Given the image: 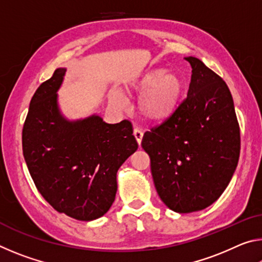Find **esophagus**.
I'll list each match as a JSON object with an SVG mask.
<instances>
[{"instance_id":"34e87169","label":"esophagus","mask_w":262,"mask_h":262,"mask_svg":"<svg viewBox=\"0 0 262 262\" xmlns=\"http://www.w3.org/2000/svg\"><path fill=\"white\" fill-rule=\"evenodd\" d=\"M134 136L137 141V143L141 144V141H142V137H143V132H142L140 128H134Z\"/></svg>"}]
</instances>
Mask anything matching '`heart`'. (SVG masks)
Listing matches in <instances>:
<instances>
[{"label": "heart", "mask_w": 262, "mask_h": 262, "mask_svg": "<svg viewBox=\"0 0 262 262\" xmlns=\"http://www.w3.org/2000/svg\"><path fill=\"white\" fill-rule=\"evenodd\" d=\"M130 90L141 94L137 107L145 119L162 122L172 117L183 99L184 84L176 74L167 69L149 70L136 79ZM119 100V98H115Z\"/></svg>", "instance_id": "obj_1"}]
</instances>
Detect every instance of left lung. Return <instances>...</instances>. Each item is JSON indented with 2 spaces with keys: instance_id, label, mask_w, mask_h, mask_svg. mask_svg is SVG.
<instances>
[{
  "instance_id": "1",
  "label": "left lung",
  "mask_w": 262,
  "mask_h": 262,
  "mask_svg": "<svg viewBox=\"0 0 262 262\" xmlns=\"http://www.w3.org/2000/svg\"><path fill=\"white\" fill-rule=\"evenodd\" d=\"M187 97L176 113L145 132L142 148L159 198L177 212L205 209L231 180L241 154L233 99L222 77L196 57Z\"/></svg>"
}]
</instances>
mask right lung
Wrapping results in <instances>:
<instances>
[{
  "label": "right lung",
  "instance_id": "obj_1",
  "mask_svg": "<svg viewBox=\"0 0 262 262\" xmlns=\"http://www.w3.org/2000/svg\"><path fill=\"white\" fill-rule=\"evenodd\" d=\"M64 73L57 68L34 92L21 133L23 155L35 187L56 211L92 221L112 206L117 172L139 144L128 120H66L56 95Z\"/></svg>",
  "mask_w": 262,
  "mask_h": 262
}]
</instances>
